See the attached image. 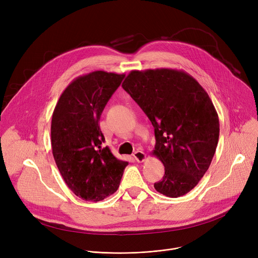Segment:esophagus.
<instances>
[{
  "label": "esophagus",
  "instance_id": "esophagus-1",
  "mask_svg": "<svg viewBox=\"0 0 258 258\" xmlns=\"http://www.w3.org/2000/svg\"><path fill=\"white\" fill-rule=\"evenodd\" d=\"M134 158L137 162H144L146 160V154L143 151H136L134 153Z\"/></svg>",
  "mask_w": 258,
  "mask_h": 258
}]
</instances>
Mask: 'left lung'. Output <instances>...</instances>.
Returning a JSON list of instances; mask_svg holds the SVG:
<instances>
[{"label":"left lung","mask_w":258,"mask_h":258,"mask_svg":"<svg viewBox=\"0 0 258 258\" xmlns=\"http://www.w3.org/2000/svg\"><path fill=\"white\" fill-rule=\"evenodd\" d=\"M122 88L154 126L152 154L165 170L155 190L170 198L187 194L207 171L218 142V115L208 94L189 73L169 68L133 70Z\"/></svg>","instance_id":"obj_1"}]
</instances>
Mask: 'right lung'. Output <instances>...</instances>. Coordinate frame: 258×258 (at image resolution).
I'll return each mask as SVG.
<instances>
[{"label":"right lung","mask_w":258,"mask_h":258,"mask_svg":"<svg viewBox=\"0 0 258 258\" xmlns=\"http://www.w3.org/2000/svg\"><path fill=\"white\" fill-rule=\"evenodd\" d=\"M124 75L93 71L72 81L61 94L51 123L52 152L68 188L86 201L98 202L119 187L126 161L117 159L99 121Z\"/></svg>","instance_id":"1"}]
</instances>
